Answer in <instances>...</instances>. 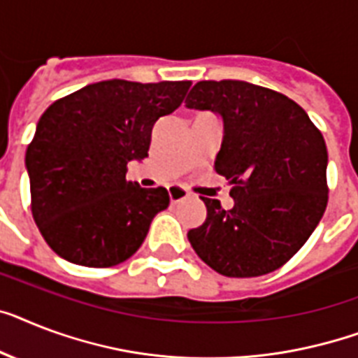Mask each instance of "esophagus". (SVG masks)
Segmentation results:
<instances>
[{
    "label": "esophagus",
    "mask_w": 358,
    "mask_h": 358,
    "mask_svg": "<svg viewBox=\"0 0 358 358\" xmlns=\"http://www.w3.org/2000/svg\"><path fill=\"white\" fill-rule=\"evenodd\" d=\"M189 193L187 189H184L182 185H171L169 187V199L173 204H176V202H180V200L187 199Z\"/></svg>",
    "instance_id": "1"
}]
</instances>
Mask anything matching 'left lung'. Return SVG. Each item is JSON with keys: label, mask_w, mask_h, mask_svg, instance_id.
<instances>
[{"label": "left lung", "mask_w": 358, "mask_h": 358, "mask_svg": "<svg viewBox=\"0 0 358 358\" xmlns=\"http://www.w3.org/2000/svg\"><path fill=\"white\" fill-rule=\"evenodd\" d=\"M185 106L224 123L215 171L228 180L234 208L202 196L208 217L189 229L200 259L228 278L283 266L307 243L327 206V147L300 104L245 80H202Z\"/></svg>", "instance_id": "8db88e82"}]
</instances>
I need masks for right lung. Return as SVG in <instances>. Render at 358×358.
<instances>
[{
	"label": "right lung",
	"instance_id": "right-lung-1",
	"mask_svg": "<svg viewBox=\"0 0 358 358\" xmlns=\"http://www.w3.org/2000/svg\"><path fill=\"white\" fill-rule=\"evenodd\" d=\"M191 83L84 86L55 101L25 152L31 211L55 254L106 268L138 252L150 222L169 206L165 187L127 180V165L149 156L152 127L178 108Z\"/></svg>",
	"mask_w": 358,
	"mask_h": 358
}]
</instances>
